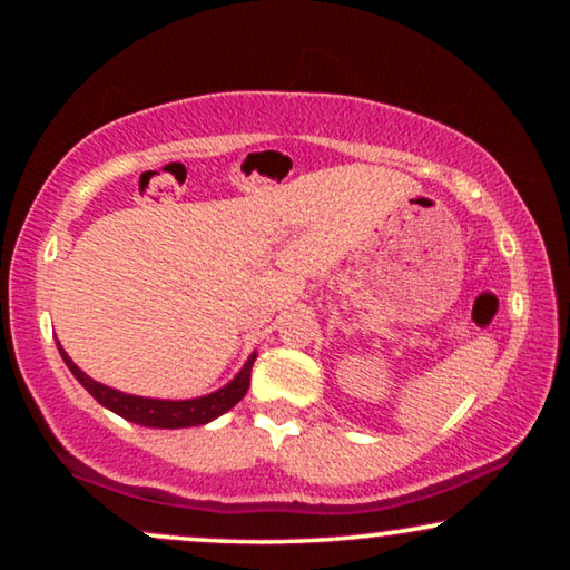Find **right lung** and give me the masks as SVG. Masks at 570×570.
<instances>
[{"mask_svg":"<svg viewBox=\"0 0 570 570\" xmlns=\"http://www.w3.org/2000/svg\"><path fill=\"white\" fill-rule=\"evenodd\" d=\"M59 353L65 357L67 368L75 373V379L88 389V392L96 396V400L108 407L116 415H121L124 420H131V423L145 425V428H189V425H205L209 420L220 417L223 412H228L230 407L244 400V394L248 392V384H252V365L256 361V355H252L246 361L244 368L236 379L230 381L228 386L217 389L215 394L199 396V400H181V402H170V400H147V396H131L124 392H116L111 386L98 384L92 381L88 373H82L77 365L72 363L65 350L59 345Z\"/></svg>","mask_w":570,"mask_h":570,"instance_id":"add662e5","label":"right lung"}]
</instances>
